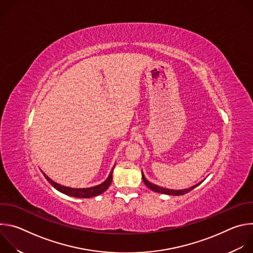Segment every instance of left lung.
<instances>
[{
    "label": "left lung",
    "instance_id": "obj_1",
    "mask_svg": "<svg viewBox=\"0 0 253 253\" xmlns=\"http://www.w3.org/2000/svg\"><path fill=\"white\" fill-rule=\"evenodd\" d=\"M142 179H143V182L145 183V185H146L148 188H150L152 191H154V192H157V193L167 194V195H174V196L186 194V193H188L189 191L193 190L195 187H197L198 185H200V184L202 183V181H201V182H199V183H197V184H195V185H193V186H191V187H189V188H187V189L174 190V189H168V188H164V187H161V186H158V185H156V184H153V183H151L150 181H148V180L145 178V176H144V173H143V172H142Z\"/></svg>",
    "mask_w": 253,
    "mask_h": 253
}]
</instances>
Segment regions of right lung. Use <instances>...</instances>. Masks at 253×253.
<instances>
[{
  "mask_svg": "<svg viewBox=\"0 0 253 253\" xmlns=\"http://www.w3.org/2000/svg\"><path fill=\"white\" fill-rule=\"evenodd\" d=\"M114 167L112 168L109 176H108V178L105 180L103 183H101L99 185H96V186H93V187H89V188H71V187L63 186L61 184H58V183L54 182L53 180L51 178H49L44 172H42V173L45 176V178L48 180L49 183L55 189H57L58 191L64 193L66 195L72 196V197H76V198H91V197H94V196L102 194L103 192H105L108 189V187L110 186V184L112 182V179H113L112 175H113Z\"/></svg>",
  "mask_w": 253,
  "mask_h": 253,
  "instance_id": "add662e5",
  "label": "right lung"
}]
</instances>
